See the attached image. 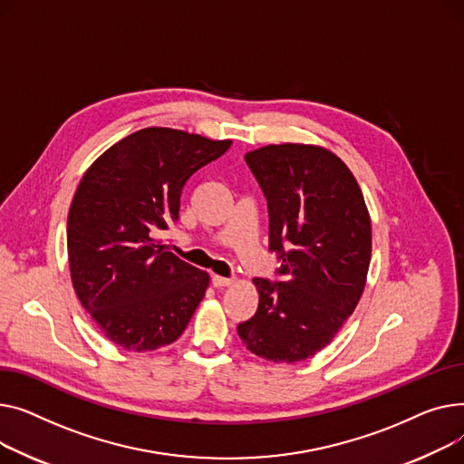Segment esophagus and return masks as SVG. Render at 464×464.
<instances>
[{
  "label": "esophagus",
  "instance_id": "1",
  "mask_svg": "<svg viewBox=\"0 0 464 464\" xmlns=\"http://www.w3.org/2000/svg\"><path fill=\"white\" fill-rule=\"evenodd\" d=\"M211 283H213L215 288H225V286H232L234 279H227V277H221V276H213Z\"/></svg>",
  "mask_w": 464,
  "mask_h": 464
}]
</instances>
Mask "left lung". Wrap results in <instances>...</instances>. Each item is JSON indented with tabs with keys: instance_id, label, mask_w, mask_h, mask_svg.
<instances>
[{
	"instance_id": "obj_1",
	"label": "left lung",
	"mask_w": 464,
	"mask_h": 464,
	"mask_svg": "<svg viewBox=\"0 0 464 464\" xmlns=\"http://www.w3.org/2000/svg\"><path fill=\"white\" fill-rule=\"evenodd\" d=\"M267 198L269 249L281 283L253 279L258 309L241 343L274 363L328 346L360 304L371 264V215L350 169L314 144H267L245 153Z\"/></svg>"
}]
</instances>
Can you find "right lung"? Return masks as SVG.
Here are the masks:
<instances>
[{
	"label": "right lung",
	"instance_id": "1",
	"mask_svg": "<svg viewBox=\"0 0 464 464\" xmlns=\"http://www.w3.org/2000/svg\"><path fill=\"white\" fill-rule=\"evenodd\" d=\"M232 140L169 127L136 130L82 176L67 217L72 288L102 335L150 352L174 343L209 286V274L160 245L179 217L188 178Z\"/></svg>",
	"mask_w": 464,
	"mask_h": 464
}]
</instances>
